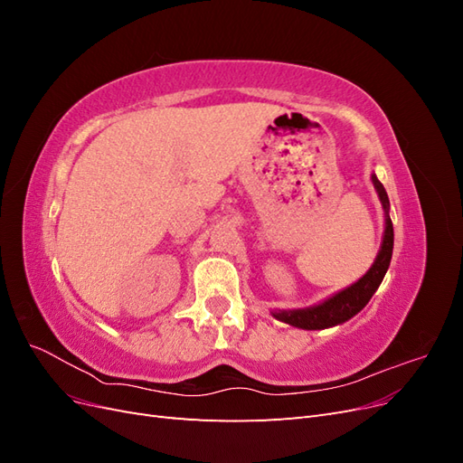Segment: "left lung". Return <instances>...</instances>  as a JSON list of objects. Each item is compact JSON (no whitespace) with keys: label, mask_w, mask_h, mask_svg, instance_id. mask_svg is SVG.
<instances>
[{"label":"left lung","mask_w":463,"mask_h":463,"mask_svg":"<svg viewBox=\"0 0 463 463\" xmlns=\"http://www.w3.org/2000/svg\"><path fill=\"white\" fill-rule=\"evenodd\" d=\"M371 181H373L378 199H381V204L384 210L383 243H381V249H378L374 262L371 264V269L363 274L357 282L332 293L330 298H326L325 301H320L317 305L303 307V309L270 311L276 320H282L289 326L303 328V330H325V328L344 325L345 320L354 318L363 309V307L371 301L374 291L378 289V286H381V282L384 279V274H386L390 260H392V249H394V228H392V220L388 214V210H390L388 194L384 191V185L378 181V177L374 174L371 175Z\"/></svg>","instance_id":"1"}]
</instances>
